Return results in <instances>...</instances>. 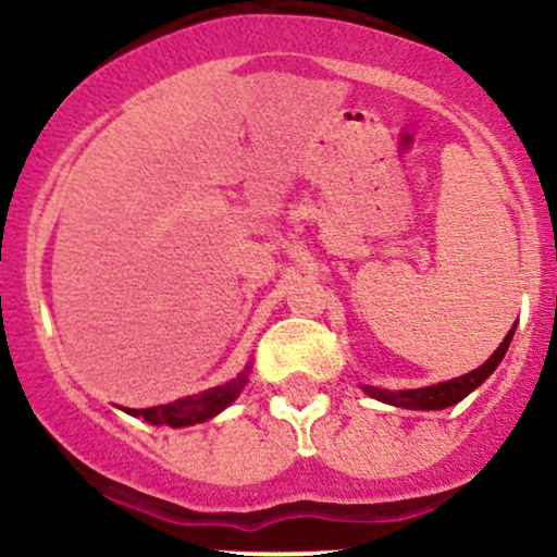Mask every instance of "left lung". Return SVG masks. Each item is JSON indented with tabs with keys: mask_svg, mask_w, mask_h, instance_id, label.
Returning a JSON list of instances; mask_svg holds the SVG:
<instances>
[{
	"mask_svg": "<svg viewBox=\"0 0 557 557\" xmlns=\"http://www.w3.org/2000/svg\"><path fill=\"white\" fill-rule=\"evenodd\" d=\"M513 332H516V324L508 330V335L503 337L500 348H497L495 354H492L490 359L482 363V367L474 369V372L463 374V376H456V380L437 382V385L417 387V389H382V387H372V385H361V389L369 395V398L387 403V406L408 408V411H440V408L456 406V403H461L466 395L474 393V389L482 385V382L487 380L492 372H495L497 363L503 361L505 350H508L510 341H513Z\"/></svg>",
	"mask_w": 557,
	"mask_h": 557,
	"instance_id": "1",
	"label": "left lung"
}]
</instances>
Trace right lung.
<instances>
[{
  "label": "right lung",
  "instance_id": "obj_1",
  "mask_svg": "<svg viewBox=\"0 0 557 557\" xmlns=\"http://www.w3.org/2000/svg\"><path fill=\"white\" fill-rule=\"evenodd\" d=\"M248 374H251V363H248L235 380L225 382V385H216L203 389L198 395H188V398H177L164 406H151V408H123L131 417H140L149 424H168V426H194L201 421L214 419L216 413H222L225 408L243 393V387L248 385Z\"/></svg>",
  "mask_w": 557,
  "mask_h": 557
}]
</instances>
